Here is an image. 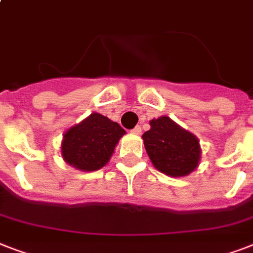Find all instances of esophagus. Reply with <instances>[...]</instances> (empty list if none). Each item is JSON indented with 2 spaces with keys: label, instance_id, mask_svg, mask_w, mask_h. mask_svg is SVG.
I'll list each match as a JSON object with an SVG mask.
<instances>
[{
  "label": "esophagus",
  "instance_id": "esophagus-1",
  "mask_svg": "<svg viewBox=\"0 0 253 253\" xmlns=\"http://www.w3.org/2000/svg\"><path fill=\"white\" fill-rule=\"evenodd\" d=\"M131 132H132V134H135V135H139L140 132H142V128H140V126H136V127H134L132 130H131Z\"/></svg>",
  "mask_w": 253,
  "mask_h": 253
}]
</instances>
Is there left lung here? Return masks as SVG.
I'll return each mask as SVG.
<instances>
[{
  "instance_id": "1",
  "label": "left lung",
  "mask_w": 253,
  "mask_h": 253,
  "mask_svg": "<svg viewBox=\"0 0 253 253\" xmlns=\"http://www.w3.org/2000/svg\"><path fill=\"white\" fill-rule=\"evenodd\" d=\"M150 125L142 138L155 168L172 177L192 173L201 159L198 139L168 117L152 119Z\"/></svg>"
}]
</instances>
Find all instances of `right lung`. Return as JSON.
Listing matches in <instances>:
<instances>
[{
	"label": "right lung",
	"instance_id": "1",
	"mask_svg": "<svg viewBox=\"0 0 253 253\" xmlns=\"http://www.w3.org/2000/svg\"><path fill=\"white\" fill-rule=\"evenodd\" d=\"M126 131L107 117L93 113L71 127L61 142V156L76 169L93 172L106 166Z\"/></svg>",
	"mask_w": 253,
	"mask_h": 253
}]
</instances>
